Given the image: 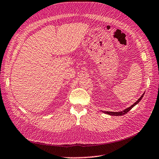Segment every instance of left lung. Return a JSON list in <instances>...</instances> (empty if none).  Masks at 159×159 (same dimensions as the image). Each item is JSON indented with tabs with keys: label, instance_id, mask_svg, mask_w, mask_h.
<instances>
[{
	"label": "left lung",
	"instance_id": "8db88e82",
	"mask_svg": "<svg viewBox=\"0 0 159 159\" xmlns=\"http://www.w3.org/2000/svg\"><path fill=\"white\" fill-rule=\"evenodd\" d=\"M143 96H144V94H143L140 98L138 99L135 103L133 104V105H131L130 107H127V108H126V109H125L124 110H123V111H102V112H104V113H105V114H108V115H110V116H122V115H124V114H127L128 111H129V110H131L133 107H134L136 104H137L138 103H139V102L141 101V100L142 99V98L143 97Z\"/></svg>",
	"mask_w": 159,
	"mask_h": 159
}]
</instances>
